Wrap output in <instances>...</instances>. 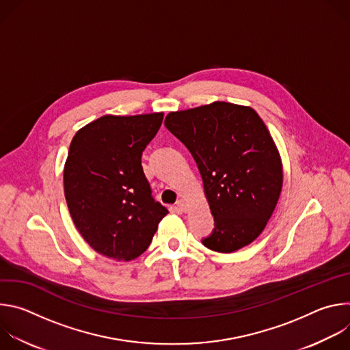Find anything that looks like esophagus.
<instances>
[{
	"label": "esophagus",
	"instance_id": "34e87169",
	"mask_svg": "<svg viewBox=\"0 0 350 350\" xmlns=\"http://www.w3.org/2000/svg\"><path fill=\"white\" fill-rule=\"evenodd\" d=\"M177 208H178V211L180 212H187V204H185V201H184V199H180V201L177 202Z\"/></svg>",
	"mask_w": 350,
	"mask_h": 350
}]
</instances>
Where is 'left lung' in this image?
I'll return each instance as SVG.
<instances>
[{"mask_svg":"<svg viewBox=\"0 0 350 350\" xmlns=\"http://www.w3.org/2000/svg\"><path fill=\"white\" fill-rule=\"evenodd\" d=\"M165 126L193 157L215 217L204 245L231 254L254 242L270 220L282 189L278 148L251 108L215 101L170 112Z\"/></svg>","mask_w":350,"mask_h":350,"instance_id":"left-lung-1","label":"left lung"}]
</instances>
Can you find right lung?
Returning <instances> with one entry per match:
<instances>
[{"label":"right lung","mask_w":350,"mask_h":350,"mask_svg":"<svg viewBox=\"0 0 350 350\" xmlns=\"http://www.w3.org/2000/svg\"><path fill=\"white\" fill-rule=\"evenodd\" d=\"M163 120V112L105 115L73 137L64 167L72 220L99 255L129 262L151 243L169 213L151 195L141 155Z\"/></svg>","instance_id":"1"}]
</instances>
